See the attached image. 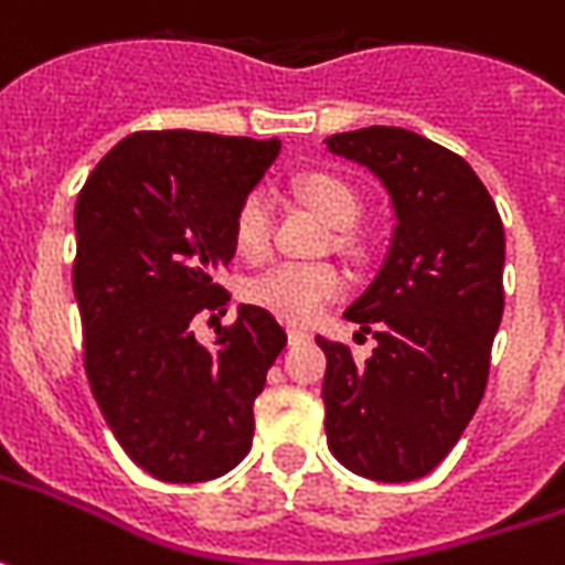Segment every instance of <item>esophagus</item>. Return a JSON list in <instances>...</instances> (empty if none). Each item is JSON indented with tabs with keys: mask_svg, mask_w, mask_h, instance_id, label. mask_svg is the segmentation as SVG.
<instances>
[{
	"mask_svg": "<svg viewBox=\"0 0 565 565\" xmlns=\"http://www.w3.org/2000/svg\"><path fill=\"white\" fill-rule=\"evenodd\" d=\"M312 334L306 331V328H287V341L290 343H302V341H309Z\"/></svg>",
	"mask_w": 565,
	"mask_h": 565,
	"instance_id": "34e87169",
	"label": "esophagus"
}]
</instances>
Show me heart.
I'll use <instances>...</instances> for the list:
<instances>
[{
    "instance_id": "1",
    "label": "heart",
    "mask_w": 565,
    "mask_h": 565,
    "mask_svg": "<svg viewBox=\"0 0 565 565\" xmlns=\"http://www.w3.org/2000/svg\"><path fill=\"white\" fill-rule=\"evenodd\" d=\"M300 196L334 227H347L360 215L356 190L324 171L302 174ZM234 244L237 249L259 259L271 246V205L263 193H249L234 215ZM343 275L334 265L324 263H284L253 278L246 294L256 306L275 312L284 321H312L331 300L343 294Z\"/></svg>"
}]
</instances>
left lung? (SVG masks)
Returning <instances> with one entry per match:
<instances>
[{
    "instance_id": "left-lung-1",
    "label": "left lung",
    "mask_w": 565,
    "mask_h": 565,
    "mask_svg": "<svg viewBox=\"0 0 565 565\" xmlns=\"http://www.w3.org/2000/svg\"><path fill=\"white\" fill-rule=\"evenodd\" d=\"M369 168L394 205L375 281L347 319L379 347L365 362L316 338L328 356L321 399L328 447L372 481L428 476L476 416L503 316V222L457 152L403 127H362L324 140Z\"/></svg>"
}]
</instances>
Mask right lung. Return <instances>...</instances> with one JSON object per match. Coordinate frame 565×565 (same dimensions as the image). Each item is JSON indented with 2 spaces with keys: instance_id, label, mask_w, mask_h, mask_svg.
<instances>
[{
  "instance_id": "obj_1",
  "label": "right lung",
  "mask_w": 565,
  "mask_h": 565,
  "mask_svg": "<svg viewBox=\"0 0 565 565\" xmlns=\"http://www.w3.org/2000/svg\"><path fill=\"white\" fill-rule=\"evenodd\" d=\"M278 140L140 130L93 168L74 205V297L89 387L125 454L193 484L253 447V403L287 343L263 306H237L212 347L190 321L222 309L234 215L278 159Z\"/></svg>"
}]
</instances>
